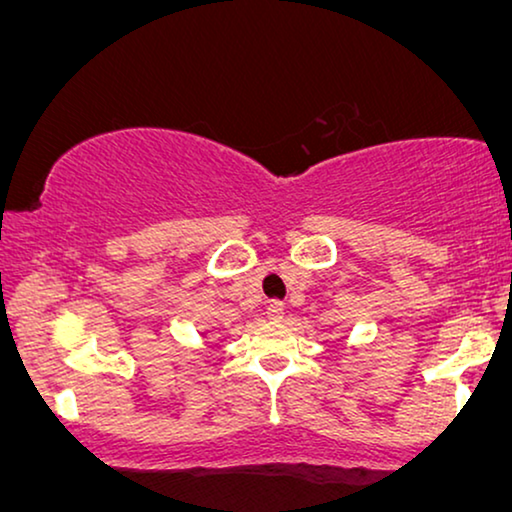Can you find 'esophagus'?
I'll use <instances>...</instances> for the list:
<instances>
[{"instance_id":"esophagus-1","label":"esophagus","mask_w":512,"mask_h":512,"mask_svg":"<svg viewBox=\"0 0 512 512\" xmlns=\"http://www.w3.org/2000/svg\"><path fill=\"white\" fill-rule=\"evenodd\" d=\"M265 314H268L270 321L277 323V321H281V318H284V305H281L279 300H274L268 305V311H265Z\"/></svg>"}]
</instances>
